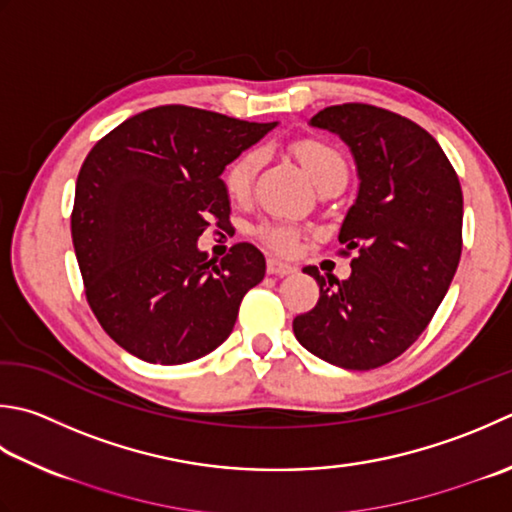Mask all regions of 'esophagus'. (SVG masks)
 I'll return each instance as SVG.
<instances>
[{
  "mask_svg": "<svg viewBox=\"0 0 512 512\" xmlns=\"http://www.w3.org/2000/svg\"><path fill=\"white\" fill-rule=\"evenodd\" d=\"M266 270H268L270 275H293L297 268H295L293 264L282 262V259H277V257H270L268 262H266Z\"/></svg>",
  "mask_w": 512,
  "mask_h": 512,
  "instance_id": "obj_1",
  "label": "esophagus"
}]
</instances>
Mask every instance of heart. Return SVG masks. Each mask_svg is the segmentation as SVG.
I'll return each instance as SVG.
<instances>
[{
	"label": "heart",
	"mask_w": 512,
	"mask_h": 512,
	"mask_svg": "<svg viewBox=\"0 0 512 512\" xmlns=\"http://www.w3.org/2000/svg\"><path fill=\"white\" fill-rule=\"evenodd\" d=\"M293 153L299 162H302L306 173L315 184H322L324 179L333 175L348 173L344 155L339 153L333 144L324 142V139H299V142L293 144ZM259 164H262V150L259 148H248L242 155H237L224 170L226 193L235 199H244L250 193V188H253V179L259 170ZM259 237H262L270 248L279 250V253H293L299 244L297 230L284 224L262 226L259 228Z\"/></svg>",
	"instance_id": "heart-1"
}]
</instances>
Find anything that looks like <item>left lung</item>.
Wrapping results in <instances>:
<instances>
[{
  "instance_id": "8db88e82",
  "label": "left lung",
  "mask_w": 512,
  "mask_h": 512,
  "mask_svg": "<svg viewBox=\"0 0 512 512\" xmlns=\"http://www.w3.org/2000/svg\"><path fill=\"white\" fill-rule=\"evenodd\" d=\"M310 126L342 137L355 157L359 193L339 244L357 257L348 279L304 268L319 302L293 333L328 364L370 370L413 346L442 304L462 257V186L435 137L386 108L328 106Z\"/></svg>"
}]
</instances>
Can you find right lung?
Listing matches in <instances>:
<instances>
[{"label":"right lung","mask_w":512,"mask_h":512,"mask_svg":"<svg viewBox=\"0 0 512 512\" xmlns=\"http://www.w3.org/2000/svg\"><path fill=\"white\" fill-rule=\"evenodd\" d=\"M277 122L190 106L133 115L90 150L77 175L70 233L97 322L130 355L177 366L233 333L244 295L266 273L248 244L208 259L197 239L228 222L222 173Z\"/></svg>","instance_id":"right-lung-1"}]
</instances>
